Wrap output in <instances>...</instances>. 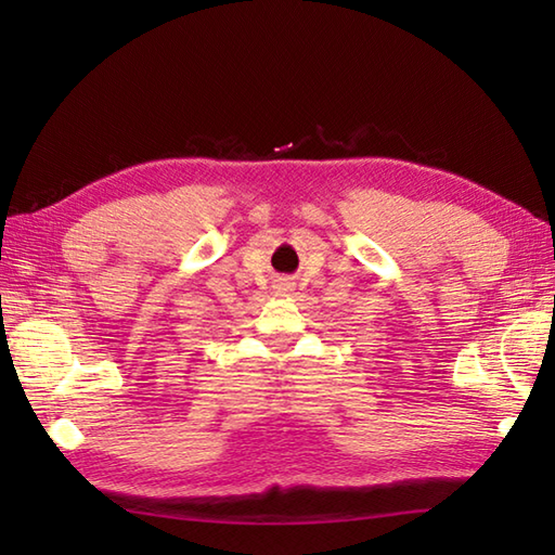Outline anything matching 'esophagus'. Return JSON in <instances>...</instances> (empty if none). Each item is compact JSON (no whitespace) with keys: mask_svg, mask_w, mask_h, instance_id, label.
Wrapping results in <instances>:
<instances>
[{"mask_svg":"<svg viewBox=\"0 0 555 555\" xmlns=\"http://www.w3.org/2000/svg\"><path fill=\"white\" fill-rule=\"evenodd\" d=\"M274 291H276V296H286V293L293 291V284L291 281H281V284L274 286Z\"/></svg>","mask_w":555,"mask_h":555,"instance_id":"1","label":"esophagus"}]
</instances>
